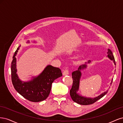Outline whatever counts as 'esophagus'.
Returning <instances> with one entry per match:
<instances>
[{
  "label": "esophagus",
  "mask_w": 123,
  "mask_h": 123,
  "mask_svg": "<svg viewBox=\"0 0 123 123\" xmlns=\"http://www.w3.org/2000/svg\"><path fill=\"white\" fill-rule=\"evenodd\" d=\"M68 74H69V71L68 70H65L62 73V75L64 76L68 75Z\"/></svg>",
  "instance_id": "34e87169"
}]
</instances>
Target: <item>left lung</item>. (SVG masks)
I'll list each match as a JSON object with an SVG mask.
<instances>
[{
	"label": "left lung",
	"mask_w": 123,
	"mask_h": 123,
	"mask_svg": "<svg viewBox=\"0 0 123 123\" xmlns=\"http://www.w3.org/2000/svg\"><path fill=\"white\" fill-rule=\"evenodd\" d=\"M108 55L107 57H108L110 60L112 61L115 66V62L114 56L112 52L111 51L110 49H108ZM91 62L89 60L88 62H85V64L81 65L79 66L78 69L76 71H75L72 73V76L73 79V85L70 91V96L71 97L72 100L74 102L77 104H79L80 105H88L90 104H93L95 102L97 101L98 99L103 98L104 95H105L108 92V90L102 93L99 95L96 96L95 98H89L86 97V96H82L80 94L77 92L79 91L80 88V80L81 76V70H82L87 67V64H90ZM113 79L111 80V82L110 83V85L112 83Z\"/></svg>",
	"instance_id": "8db88e82"
}]
</instances>
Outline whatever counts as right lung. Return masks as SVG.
I'll return each instance as SVG.
<instances>
[{"instance_id": "1", "label": "right lung", "mask_w": 123, "mask_h": 123, "mask_svg": "<svg viewBox=\"0 0 123 123\" xmlns=\"http://www.w3.org/2000/svg\"><path fill=\"white\" fill-rule=\"evenodd\" d=\"M27 43H29V41ZM20 46L17 48L11 63V78L13 86L18 93L30 101H43L49 96L52 84L54 80L62 76L61 70L49 65L38 76H33L31 80L27 81L21 80L17 74L16 58Z\"/></svg>"}]
</instances>
